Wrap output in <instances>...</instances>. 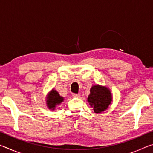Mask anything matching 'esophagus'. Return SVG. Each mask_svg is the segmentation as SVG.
Instances as JSON below:
<instances>
[{
	"instance_id": "1",
	"label": "esophagus",
	"mask_w": 153,
	"mask_h": 153,
	"mask_svg": "<svg viewBox=\"0 0 153 153\" xmlns=\"http://www.w3.org/2000/svg\"><path fill=\"white\" fill-rule=\"evenodd\" d=\"M72 97L74 98H79L80 97L79 94H72Z\"/></svg>"
}]
</instances>
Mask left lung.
Wrapping results in <instances>:
<instances>
[{"label": "left lung", "mask_w": 153, "mask_h": 153, "mask_svg": "<svg viewBox=\"0 0 153 153\" xmlns=\"http://www.w3.org/2000/svg\"><path fill=\"white\" fill-rule=\"evenodd\" d=\"M87 100L95 113H101L107 110L111 104L113 96L108 88L96 84L90 88Z\"/></svg>", "instance_id": "8db88e82"}]
</instances>
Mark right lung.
Returning a JSON list of instances; mask_svg holds the SVG:
<instances>
[{
  "mask_svg": "<svg viewBox=\"0 0 153 153\" xmlns=\"http://www.w3.org/2000/svg\"><path fill=\"white\" fill-rule=\"evenodd\" d=\"M64 101V98L61 97L59 92L55 88L52 89L48 93L46 97V104L50 110H55L57 106L61 105Z\"/></svg>",
  "mask_w": 153,
  "mask_h": 153,
  "instance_id": "1",
  "label": "right lung"
}]
</instances>
